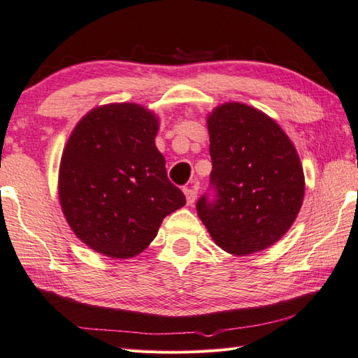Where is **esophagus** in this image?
Listing matches in <instances>:
<instances>
[{"instance_id": "1", "label": "esophagus", "mask_w": 358, "mask_h": 358, "mask_svg": "<svg viewBox=\"0 0 358 358\" xmlns=\"http://www.w3.org/2000/svg\"><path fill=\"white\" fill-rule=\"evenodd\" d=\"M184 193H185V198H187V204L188 206H193L194 201H196V196H198L196 187L192 185V187H188V188H184Z\"/></svg>"}]
</instances>
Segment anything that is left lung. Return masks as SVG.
<instances>
[{"label": "left lung", "mask_w": 358, "mask_h": 358, "mask_svg": "<svg viewBox=\"0 0 358 358\" xmlns=\"http://www.w3.org/2000/svg\"><path fill=\"white\" fill-rule=\"evenodd\" d=\"M217 199L202 196L198 217L215 245L249 255L279 241L304 201L301 160L284 129L255 107L224 103L208 113Z\"/></svg>", "instance_id": "obj_1"}]
</instances>
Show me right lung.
Listing matches in <instances>:
<instances>
[{
	"label": "right lung",
	"mask_w": 358,
	"mask_h": 358,
	"mask_svg": "<svg viewBox=\"0 0 358 358\" xmlns=\"http://www.w3.org/2000/svg\"><path fill=\"white\" fill-rule=\"evenodd\" d=\"M159 117L136 103L92 109L74 126L59 166V201L74 235L98 254L131 259L150 246L185 196L156 146Z\"/></svg>",
	"instance_id": "add662e5"
}]
</instances>
